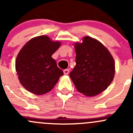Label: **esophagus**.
Masks as SVG:
<instances>
[{"label": "esophagus", "instance_id": "esophagus-1", "mask_svg": "<svg viewBox=\"0 0 133 133\" xmlns=\"http://www.w3.org/2000/svg\"><path fill=\"white\" fill-rule=\"evenodd\" d=\"M69 69H65L64 70V73L65 75H68V73H69Z\"/></svg>", "mask_w": 133, "mask_h": 133}]
</instances>
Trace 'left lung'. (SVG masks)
Returning <instances> with one entry per match:
<instances>
[{"mask_svg":"<svg viewBox=\"0 0 133 133\" xmlns=\"http://www.w3.org/2000/svg\"><path fill=\"white\" fill-rule=\"evenodd\" d=\"M76 65L69 76L79 92L88 96L97 95L108 88L115 72L114 59L99 41L85 37L75 45Z\"/></svg>","mask_w":133,"mask_h":133,"instance_id":"left-lung-1","label":"left lung"}]
</instances>
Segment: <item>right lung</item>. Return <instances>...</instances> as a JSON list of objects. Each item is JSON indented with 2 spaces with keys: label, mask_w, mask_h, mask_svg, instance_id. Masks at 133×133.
<instances>
[{
  "label": "right lung",
  "mask_w": 133,
  "mask_h": 133,
  "mask_svg": "<svg viewBox=\"0 0 133 133\" xmlns=\"http://www.w3.org/2000/svg\"><path fill=\"white\" fill-rule=\"evenodd\" d=\"M60 46L47 36L35 37L22 48L16 59L15 68L22 86L41 95L50 91L64 75L52 55Z\"/></svg>",
  "instance_id": "add662e5"
}]
</instances>
